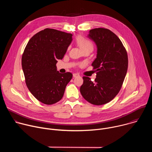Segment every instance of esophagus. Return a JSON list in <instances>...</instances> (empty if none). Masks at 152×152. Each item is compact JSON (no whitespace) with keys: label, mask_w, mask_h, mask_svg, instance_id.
I'll return each instance as SVG.
<instances>
[{"label":"esophagus","mask_w":152,"mask_h":152,"mask_svg":"<svg viewBox=\"0 0 152 152\" xmlns=\"http://www.w3.org/2000/svg\"><path fill=\"white\" fill-rule=\"evenodd\" d=\"M73 77H78V76H79V74H77V73H73Z\"/></svg>","instance_id":"obj_1"}]
</instances>
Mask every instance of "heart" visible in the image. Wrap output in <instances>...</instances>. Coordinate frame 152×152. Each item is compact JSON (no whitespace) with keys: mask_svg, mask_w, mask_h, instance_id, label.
I'll return each instance as SVG.
<instances>
[{"mask_svg":"<svg viewBox=\"0 0 152 152\" xmlns=\"http://www.w3.org/2000/svg\"><path fill=\"white\" fill-rule=\"evenodd\" d=\"M77 43L79 47L81 48L82 50L88 49H93V44L92 42L89 41L88 39L82 37H79L77 38Z\"/></svg>","mask_w":152,"mask_h":152,"instance_id":"b5f03b06","label":"heart"}]
</instances>
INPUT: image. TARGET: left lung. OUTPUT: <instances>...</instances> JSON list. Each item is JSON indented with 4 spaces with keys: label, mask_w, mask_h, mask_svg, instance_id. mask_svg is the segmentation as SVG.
<instances>
[{
    "label": "left lung",
    "mask_w": 152,
    "mask_h": 152,
    "mask_svg": "<svg viewBox=\"0 0 152 152\" xmlns=\"http://www.w3.org/2000/svg\"><path fill=\"white\" fill-rule=\"evenodd\" d=\"M87 37L97 47L96 58L91 64L97 75L94 82L83 77L80 91L86 101L102 105L111 101L120 91L127 73V54L121 40L109 29H91Z\"/></svg>",
    "instance_id": "8db88e82"
}]
</instances>
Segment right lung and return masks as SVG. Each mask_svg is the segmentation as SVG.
<instances>
[{"label": "right lung", "instance_id": "right-lung-1", "mask_svg": "<svg viewBox=\"0 0 152 152\" xmlns=\"http://www.w3.org/2000/svg\"><path fill=\"white\" fill-rule=\"evenodd\" d=\"M73 35L45 29L28 41L21 58L26 85L39 102L52 104L63 97L72 74L60 73L56 64L62 59L73 40Z\"/></svg>", "mask_w": 152, "mask_h": 152}]
</instances>
